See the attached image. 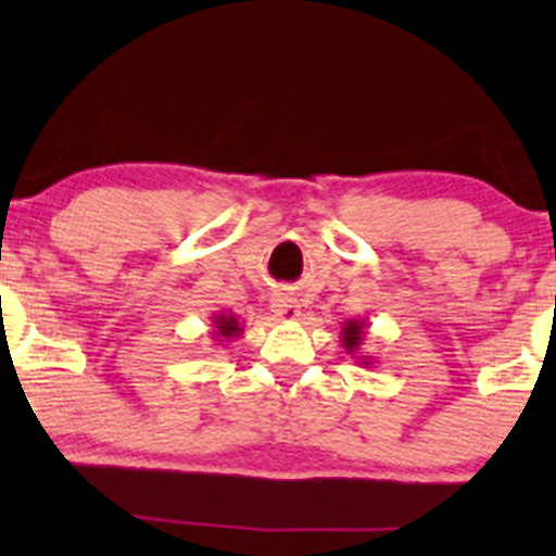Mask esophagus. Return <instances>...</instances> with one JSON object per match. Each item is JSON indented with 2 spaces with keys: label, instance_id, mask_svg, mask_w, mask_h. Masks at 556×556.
I'll return each instance as SVG.
<instances>
[{
  "label": "esophagus",
  "instance_id": "esophagus-1",
  "mask_svg": "<svg viewBox=\"0 0 556 556\" xmlns=\"http://www.w3.org/2000/svg\"><path fill=\"white\" fill-rule=\"evenodd\" d=\"M271 311L279 318H282V321H295V318H300V314H303V311H300L298 300L290 298V295H277V298H274L271 300Z\"/></svg>",
  "mask_w": 556,
  "mask_h": 556
}]
</instances>
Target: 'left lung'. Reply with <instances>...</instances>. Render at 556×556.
<instances>
[{
	"label": "left lung",
	"mask_w": 556,
	"mask_h": 556,
	"mask_svg": "<svg viewBox=\"0 0 556 556\" xmlns=\"http://www.w3.org/2000/svg\"><path fill=\"white\" fill-rule=\"evenodd\" d=\"M366 327L368 324L363 321V318H350V321L342 324L340 342H342L344 353L355 355L361 366H374V355H361L363 340H366Z\"/></svg>",
	"instance_id": "1"
}]
</instances>
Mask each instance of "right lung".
I'll return each mask as SVG.
<instances>
[{
  "label": "right lung",
  "mask_w": 556,
  "mask_h": 556,
  "mask_svg": "<svg viewBox=\"0 0 556 556\" xmlns=\"http://www.w3.org/2000/svg\"><path fill=\"white\" fill-rule=\"evenodd\" d=\"M212 327H214V340L216 342H232V340H238V337L242 334V324L238 321V316L235 314H225V311H219V314L216 316H212Z\"/></svg>",
  "instance_id": "obj_1"
}]
</instances>
